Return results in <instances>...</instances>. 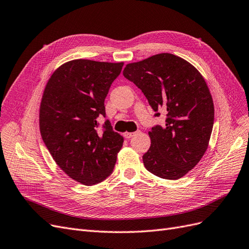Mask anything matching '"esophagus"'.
<instances>
[{"label": "esophagus", "mask_w": 249, "mask_h": 249, "mask_svg": "<svg viewBox=\"0 0 249 249\" xmlns=\"http://www.w3.org/2000/svg\"><path fill=\"white\" fill-rule=\"evenodd\" d=\"M135 135H136V133H128V132L124 133V138H126V139L132 138V137L135 136Z\"/></svg>", "instance_id": "1"}]
</instances>
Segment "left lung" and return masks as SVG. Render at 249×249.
Returning <instances> with one entry per match:
<instances>
[{
	"instance_id": "obj_1",
	"label": "left lung",
	"mask_w": 249,
	"mask_h": 249,
	"mask_svg": "<svg viewBox=\"0 0 249 249\" xmlns=\"http://www.w3.org/2000/svg\"><path fill=\"white\" fill-rule=\"evenodd\" d=\"M123 74L142 90L156 112H167L166 124L148 132L151 144L142 157L145 168L162 179L183 177L203 158L212 133L214 105L204 77L171 53L127 64Z\"/></svg>"
}]
</instances>
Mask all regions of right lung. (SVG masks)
I'll use <instances>...</instances> for the list:
<instances>
[{
    "instance_id": "right-lung-1",
    "label": "right lung",
    "mask_w": 249,
    "mask_h": 249,
    "mask_svg": "<svg viewBox=\"0 0 249 249\" xmlns=\"http://www.w3.org/2000/svg\"><path fill=\"white\" fill-rule=\"evenodd\" d=\"M124 63L73 59L50 76L40 104L42 139L64 172L84 185L102 182L114 169L124 137L109 121L97 131L104 101Z\"/></svg>"
}]
</instances>
